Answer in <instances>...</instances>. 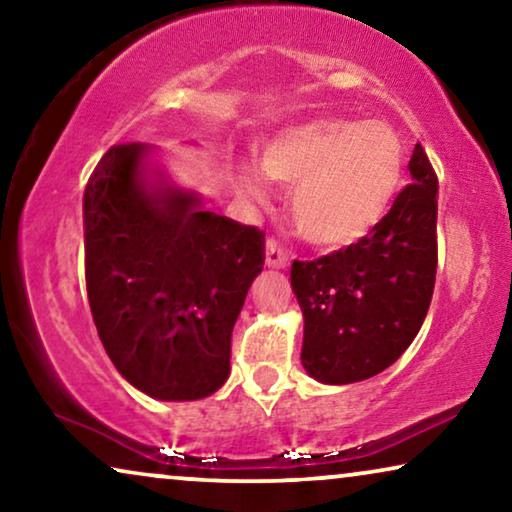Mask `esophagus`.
I'll list each match as a JSON object with an SVG mask.
<instances>
[{"label": "esophagus", "mask_w": 512, "mask_h": 512, "mask_svg": "<svg viewBox=\"0 0 512 512\" xmlns=\"http://www.w3.org/2000/svg\"><path fill=\"white\" fill-rule=\"evenodd\" d=\"M286 263H289V256H286V251L275 240L265 244V265L268 268H286Z\"/></svg>", "instance_id": "esophagus-1"}]
</instances>
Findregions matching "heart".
Instances as JSON below:
<instances>
[{"label":"heart","mask_w":512,"mask_h":512,"mask_svg":"<svg viewBox=\"0 0 512 512\" xmlns=\"http://www.w3.org/2000/svg\"><path fill=\"white\" fill-rule=\"evenodd\" d=\"M405 151L384 121L324 116L270 135L258 163L237 160L230 186L249 205L268 200L270 181L293 188L291 219L317 247H347L380 226L403 188Z\"/></svg>","instance_id":"1"}]
</instances>
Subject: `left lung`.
<instances>
[{
    "label": "left lung",
    "instance_id": "8db88e82",
    "mask_svg": "<svg viewBox=\"0 0 512 512\" xmlns=\"http://www.w3.org/2000/svg\"><path fill=\"white\" fill-rule=\"evenodd\" d=\"M380 226L347 249L291 265L307 375L352 384L389 368L417 338L436 282L438 179L422 146Z\"/></svg>",
    "mask_w": 512,
    "mask_h": 512
}]
</instances>
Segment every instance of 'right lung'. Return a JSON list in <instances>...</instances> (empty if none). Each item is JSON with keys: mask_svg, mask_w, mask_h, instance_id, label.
I'll return each mask as SVG.
<instances>
[{"mask_svg": "<svg viewBox=\"0 0 512 512\" xmlns=\"http://www.w3.org/2000/svg\"><path fill=\"white\" fill-rule=\"evenodd\" d=\"M86 286L118 373L158 401L228 380L230 335L263 270V233L205 209L146 144L104 153L83 195Z\"/></svg>", "mask_w": 512, "mask_h": 512, "instance_id": "1", "label": "right lung"}]
</instances>
